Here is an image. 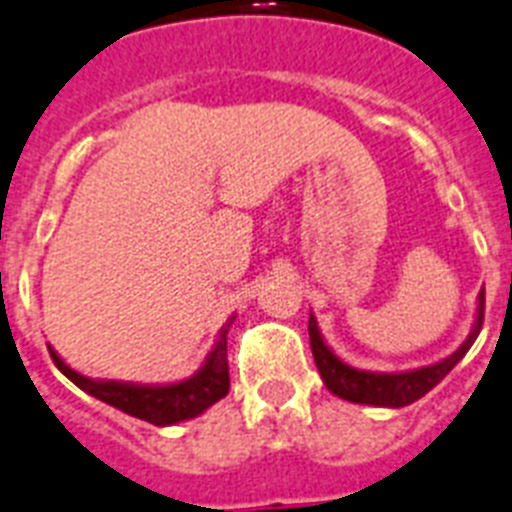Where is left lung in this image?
<instances>
[{"label":"left lung","instance_id":"1","mask_svg":"<svg viewBox=\"0 0 512 512\" xmlns=\"http://www.w3.org/2000/svg\"><path fill=\"white\" fill-rule=\"evenodd\" d=\"M484 323V289L479 294V305H476V321H473L471 334L465 336V342L458 350L447 355L444 360L434 365H423V368H413V371H397V373H378V371H360L347 365L334 350L328 347L323 339L321 328L315 315L310 313V347H313L315 365L321 373L323 384L331 394L342 397L347 402H357V405H373V407H405L410 402L421 400L423 394H429L447 373L455 368L465 357V352L471 350L476 336Z\"/></svg>","mask_w":512,"mask_h":512}]
</instances>
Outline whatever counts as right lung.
Segmentation results:
<instances>
[{
  "instance_id": "add662e5",
  "label": "right lung",
  "mask_w": 512,
  "mask_h": 512,
  "mask_svg": "<svg viewBox=\"0 0 512 512\" xmlns=\"http://www.w3.org/2000/svg\"><path fill=\"white\" fill-rule=\"evenodd\" d=\"M234 318L220 328L218 342L205 357V363L194 376L176 381V384H131V381H105V378H89L73 371L57 352L49 347L54 365L65 376L83 389L91 397L118 407L123 413L134 415L139 421H147L152 426H176L181 421L197 418L213 407L215 402L223 400L228 394V360H226V334Z\"/></svg>"
}]
</instances>
